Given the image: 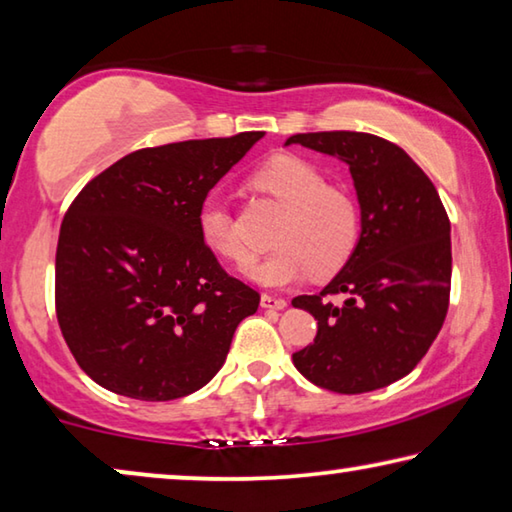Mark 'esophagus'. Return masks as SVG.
<instances>
[{"label":"esophagus","instance_id":"1","mask_svg":"<svg viewBox=\"0 0 512 512\" xmlns=\"http://www.w3.org/2000/svg\"><path fill=\"white\" fill-rule=\"evenodd\" d=\"M262 303L264 310H285L287 307V300L285 298H275V296H269V294H262Z\"/></svg>","mask_w":512,"mask_h":512}]
</instances>
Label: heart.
<instances>
[{
	"label": "heart",
	"instance_id": "heart-1",
	"mask_svg": "<svg viewBox=\"0 0 512 512\" xmlns=\"http://www.w3.org/2000/svg\"><path fill=\"white\" fill-rule=\"evenodd\" d=\"M250 186L282 207L273 230L278 248L248 271L250 278L264 287H285L310 273L323 280L344 269L360 241V209L351 193L330 186L319 168L296 154L264 161L250 175ZM198 223L212 253L234 264L250 262V250L223 200H209Z\"/></svg>",
	"mask_w": 512,
	"mask_h": 512
}]
</instances>
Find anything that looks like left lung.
Listing matches in <instances>:
<instances>
[{
  "mask_svg": "<svg viewBox=\"0 0 512 512\" xmlns=\"http://www.w3.org/2000/svg\"><path fill=\"white\" fill-rule=\"evenodd\" d=\"M291 143L348 164L362 216L344 269L321 294L291 300L319 328L314 344L294 353L296 369L339 394L392 385L424 358L449 310V216L424 170L380 136L312 132Z\"/></svg>",
  "mask_w": 512,
  "mask_h": 512,
  "instance_id": "obj_1",
  "label": "left lung"
}]
</instances>
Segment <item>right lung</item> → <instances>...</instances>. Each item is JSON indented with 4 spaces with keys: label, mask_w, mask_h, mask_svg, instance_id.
<instances>
[{
    "label": "right lung",
    "mask_w": 512,
    "mask_h": 512,
    "mask_svg": "<svg viewBox=\"0 0 512 512\" xmlns=\"http://www.w3.org/2000/svg\"><path fill=\"white\" fill-rule=\"evenodd\" d=\"M262 136L136 150L79 191L56 246V319L97 385L173 401L223 367L259 294L225 273L198 221L207 193Z\"/></svg>",
    "instance_id": "obj_1"
}]
</instances>
